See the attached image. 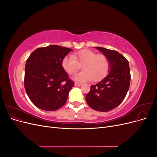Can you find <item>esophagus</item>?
<instances>
[{
    "label": "esophagus",
    "instance_id": "esophagus-1",
    "mask_svg": "<svg viewBox=\"0 0 157 157\" xmlns=\"http://www.w3.org/2000/svg\"><path fill=\"white\" fill-rule=\"evenodd\" d=\"M75 86H82V84L78 83V82H75Z\"/></svg>",
    "mask_w": 157,
    "mask_h": 157
}]
</instances>
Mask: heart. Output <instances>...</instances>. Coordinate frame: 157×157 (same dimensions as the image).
Returning a JSON list of instances; mask_svg holds the SVG:
<instances>
[{"instance_id":"obj_1","label":"heart","mask_w":157,"mask_h":157,"mask_svg":"<svg viewBox=\"0 0 157 157\" xmlns=\"http://www.w3.org/2000/svg\"><path fill=\"white\" fill-rule=\"evenodd\" d=\"M63 69L69 75H74L82 65L84 71L74 76L76 81L92 80L99 81L104 78L110 69V61L105 55L98 54L91 50L84 49L73 56H65L61 61Z\"/></svg>"}]
</instances>
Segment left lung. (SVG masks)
I'll list each match as a JSON object with an SVG mask.
<instances>
[{
	"instance_id": "left-lung-1",
	"label": "left lung",
	"mask_w": 157,
	"mask_h": 157,
	"mask_svg": "<svg viewBox=\"0 0 157 157\" xmlns=\"http://www.w3.org/2000/svg\"><path fill=\"white\" fill-rule=\"evenodd\" d=\"M96 48L109 58L111 69L105 78L90 86L86 101L94 110L110 111L124 100L130 88L131 76L129 63L117 51L101 47Z\"/></svg>"
}]
</instances>
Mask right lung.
Instances as JSON below:
<instances>
[{
	"label": "right lung",
	"instance_id": "right-lung-1",
	"mask_svg": "<svg viewBox=\"0 0 157 157\" xmlns=\"http://www.w3.org/2000/svg\"><path fill=\"white\" fill-rule=\"evenodd\" d=\"M68 48L51 45L36 48L26 61L24 86L28 97L42 110L56 111L65 105L75 83L63 69L61 61Z\"/></svg>",
	"mask_w": 157,
	"mask_h": 157
}]
</instances>
